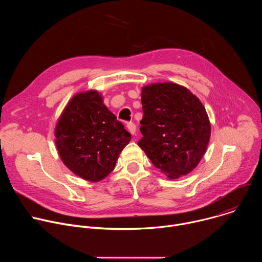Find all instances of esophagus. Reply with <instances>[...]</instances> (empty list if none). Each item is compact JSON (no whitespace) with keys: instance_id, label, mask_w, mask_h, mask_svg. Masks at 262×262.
<instances>
[{"instance_id":"1","label":"esophagus","mask_w":262,"mask_h":262,"mask_svg":"<svg viewBox=\"0 0 262 262\" xmlns=\"http://www.w3.org/2000/svg\"><path fill=\"white\" fill-rule=\"evenodd\" d=\"M126 127L128 128V132H129L132 135H135V134H136V129H137V127H136L135 123H133V122H128V123L126 124Z\"/></svg>"}]
</instances>
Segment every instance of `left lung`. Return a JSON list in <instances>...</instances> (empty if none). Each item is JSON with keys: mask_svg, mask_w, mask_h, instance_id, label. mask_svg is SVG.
<instances>
[{"mask_svg": "<svg viewBox=\"0 0 262 262\" xmlns=\"http://www.w3.org/2000/svg\"><path fill=\"white\" fill-rule=\"evenodd\" d=\"M141 101L143 137L138 145L169 179L191 173L210 139V122L200 99L188 88L166 82L144 86Z\"/></svg>", "mask_w": 262, "mask_h": 262, "instance_id": "1", "label": "left lung"}]
</instances>
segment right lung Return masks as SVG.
<instances>
[{"instance_id": "obj_1", "label": "right lung", "mask_w": 262, "mask_h": 262, "mask_svg": "<svg viewBox=\"0 0 262 262\" xmlns=\"http://www.w3.org/2000/svg\"><path fill=\"white\" fill-rule=\"evenodd\" d=\"M55 137L63 164L91 182L103 179L114 170L120 152L132 139L96 90L73 95L58 119Z\"/></svg>"}]
</instances>
